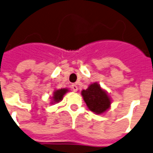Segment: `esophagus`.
Returning <instances> with one entry per match:
<instances>
[{
	"instance_id": "obj_1",
	"label": "esophagus",
	"mask_w": 153,
	"mask_h": 153,
	"mask_svg": "<svg viewBox=\"0 0 153 153\" xmlns=\"http://www.w3.org/2000/svg\"><path fill=\"white\" fill-rule=\"evenodd\" d=\"M71 88H72V90H73L74 91H78V86H77V84H73V85H71Z\"/></svg>"
}]
</instances>
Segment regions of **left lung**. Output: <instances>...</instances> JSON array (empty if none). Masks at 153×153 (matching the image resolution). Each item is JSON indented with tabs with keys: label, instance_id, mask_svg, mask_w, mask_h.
Returning a JSON list of instances; mask_svg holds the SVG:
<instances>
[{
	"label": "left lung",
	"instance_id": "8db88e82",
	"mask_svg": "<svg viewBox=\"0 0 153 153\" xmlns=\"http://www.w3.org/2000/svg\"><path fill=\"white\" fill-rule=\"evenodd\" d=\"M81 93L88 108L95 114H103L110 107L111 100L97 82L91 83Z\"/></svg>",
	"mask_w": 153,
	"mask_h": 153
}]
</instances>
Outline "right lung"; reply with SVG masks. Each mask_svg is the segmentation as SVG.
<instances>
[{
  "label": "right lung",
  "mask_w": 153,
  "mask_h": 153,
  "mask_svg": "<svg viewBox=\"0 0 153 153\" xmlns=\"http://www.w3.org/2000/svg\"><path fill=\"white\" fill-rule=\"evenodd\" d=\"M68 91V89L66 88H63V89H59V90H56L53 92V103H57L60 102L63 98V96L65 95Z\"/></svg>",
  "instance_id": "1"
}]
</instances>
